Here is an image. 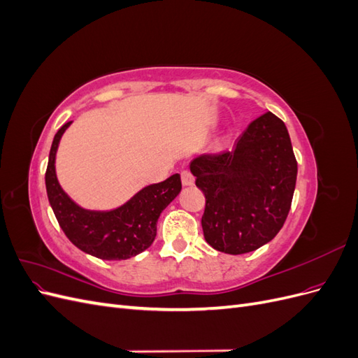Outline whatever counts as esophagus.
<instances>
[{"mask_svg": "<svg viewBox=\"0 0 358 358\" xmlns=\"http://www.w3.org/2000/svg\"><path fill=\"white\" fill-rule=\"evenodd\" d=\"M180 178H182V185L183 187H192L194 185V176L191 175V171H188V170H183L182 173H180Z\"/></svg>", "mask_w": 358, "mask_h": 358, "instance_id": "34e87169", "label": "esophagus"}]
</instances>
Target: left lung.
I'll return each instance as SVG.
<instances>
[{
  "label": "left lung",
  "mask_w": 358,
  "mask_h": 358,
  "mask_svg": "<svg viewBox=\"0 0 358 358\" xmlns=\"http://www.w3.org/2000/svg\"><path fill=\"white\" fill-rule=\"evenodd\" d=\"M189 170L206 197L204 239L216 251L252 252L282 229L297 161L285 124L272 112L249 124L231 152L194 158Z\"/></svg>",
  "instance_id": "obj_1"
}]
</instances>
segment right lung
<instances>
[{
  "mask_svg": "<svg viewBox=\"0 0 358 358\" xmlns=\"http://www.w3.org/2000/svg\"><path fill=\"white\" fill-rule=\"evenodd\" d=\"M70 125L71 121L58 129L50 148L46 170V191L50 208L62 231L80 251L101 259L136 257L152 245L161 212L182 189L180 175L176 173L166 180L142 188L115 209H85L62 189L55 169L61 137Z\"/></svg>",
  "mask_w": 358,
  "mask_h": 358,
  "instance_id": "add662e5",
  "label": "right lung"
}]
</instances>
